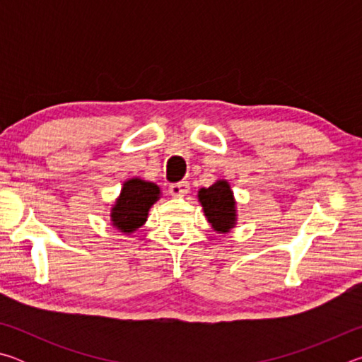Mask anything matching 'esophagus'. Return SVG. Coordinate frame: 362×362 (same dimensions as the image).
I'll return each mask as SVG.
<instances>
[{"label": "esophagus", "mask_w": 362, "mask_h": 362, "mask_svg": "<svg viewBox=\"0 0 362 362\" xmlns=\"http://www.w3.org/2000/svg\"><path fill=\"white\" fill-rule=\"evenodd\" d=\"M169 192L173 196H182L188 192V183L187 182H179V183H173L169 187Z\"/></svg>", "instance_id": "obj_1"}]
</instances>
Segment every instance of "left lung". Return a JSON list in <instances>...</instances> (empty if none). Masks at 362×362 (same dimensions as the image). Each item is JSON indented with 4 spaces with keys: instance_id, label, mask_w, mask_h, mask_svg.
Wrapping results in <instances>:
<instances>
[{
    "instance_id": "8db88e82",
    "label": "left lung",
    "mask_w": 362,
    "mask_h": 362,
    "mask_svg": "<svg viewBox=\"0 0 362 362\" xmlns=\"http://www.w3.org/2000/svg\"><path fill=\"white\" fill-rule=\"evenodd\" d=\"M198 198L207 220L218 233L228 231L235 225V199L225 180H218L209 188H201Z\"/></svg>"
}]
</instances>
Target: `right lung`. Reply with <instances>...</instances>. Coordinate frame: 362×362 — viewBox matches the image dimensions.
Segmentation results:
<instances>
[{
	"mask_svg": "<svg viewBox=\"0 0 362 362\" xmlns=\"http://www.w3.org/2000/svg\"><path fill=\"white\" fill-rule=\"evenodd\" d=\"M159 198V188L151 182L131 179L121 189L119 199L112 209V222L124 233H131L142 226L150 207Z\"/></svg>",
	"mask_w": 362,
	"mask_h": 362,
	"instance_id": "obj_1",
	"label": "right lung"
}]
</instances>
